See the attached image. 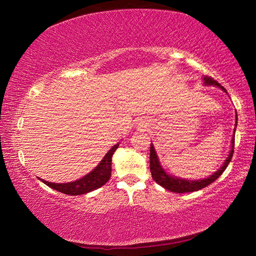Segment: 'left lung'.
Returning a JSON list of instances; mask_svg holds the SVG:
<instances>
[{
	"mask_svg": "<svg viewBox=\"0 0 256 256\" xmlns=\"http://www.w3.org/2000/svg\"><path fill=\"white\" fill-rule=\"evenodd\" d=\"M203 82H204L206 86H219V88L224 90V92H227V90L224 89L222 86H220V84H218V82L212 79V78H210V76L203 78ZM236 126H237V112H236L235 131H236ZM235 131H234V136L232 140L230 152H229L227 159L224 160L222 166L220 167L216 172H214V174L208 177V178L196 180H183V178H180V177H175V176L167 174V172H164V168L162 167V164H160L157 152H156V150H154V146H152V144H151V146H150V172H151V176H152L154 180L156 182V183H158L160 186H162L164 188L170 190V192H175V193L194 192V190H198L203 188H206V186H208V185H210L211 183H214V182L218 178L219 176H222V174L224 172V170H226L232 158L234 146H235Z\"/></svg>",
	"mask_w": 256,
	"mask_h": 256,
	"instance_id": "obj_1",
	"label": "left lung"
}]
</instances>
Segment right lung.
Returning a JSON list of instances; mask_svg holds the SVG:
<instances>
[{
	"mask_svg": "<svg viewBox=\"0 0 256 256\" xmlns=\"http://www.w3.org/2000/svg\"><path fill=\"white\" fill-rule=\"evenodd\" d=\"M118 146L120 144L112 146V148L105 154V157L102 158L98 166L80 180L60 184L40 180V177H38V180H40L42 183L53 190H58L60 193L68 194V196H81V194L92 192L94 190L102 188V185H105L110 180L112 172V154L118 148Z\"/></svg>",
	"mask_w": 256,
	"mask_h": 256,
	"instance_id": "1",
	"label": "right lung"
}]
</instances>
